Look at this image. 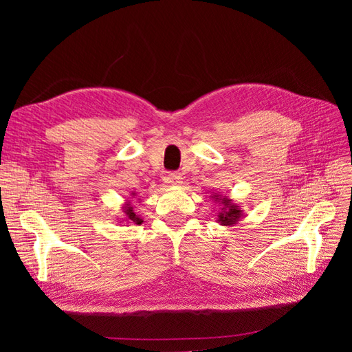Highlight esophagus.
Returning <instances> with one entry per match:
<instances>
[{
  "label": "esophagus",
  "instance_id": "1",
  "mask_svg": "<svg viewBox=\"0 0 352 352\" xmlns=\"http://www.w3.org/2000/svg\"><path fill=\"white\" fill-rule=\"evenodd\" d=\"M167 182H168L170 185H175V186H177V185L182 184V175L177 173V172L168 173V175H167Z\"/></svg>",
  "mask_w": 352,
  "mask_h": 352
}]
</instances>
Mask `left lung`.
I'll return each mask as SVG.
<instances>
[{"instance_id": "1", "label": "left lung", "mask_w": 352, "mask_h": 352, "mask_svg": "<svg viewBox=\"0 0 352 352\" xmlns=\"http://www.w3.org/2000/svg\"><path fill=\"white\" fill-rule=\"evenodd\" d=\"M210 198L214 199V202H217L220 207L216 221L220 223L221 226H235L243 216V210L241 208V206L238 202L232 201L228 195H223L220 192L219 194L212 192Z\"/></svg>"}]
</instances>
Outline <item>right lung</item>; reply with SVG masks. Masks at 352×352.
<instances>
[{
    "mask_svg": "<svg viewBox=\"0 0 352 352\" xmlns=\"http://www.w3.org/2000/svg\"><path fill=\"white\" fill-rule=\"evenodd\" d=\"M136 198V192H132L131 197L126 199V202L123 204V219H120L122 221H126L127 225H141V223L144 221L140 216L136 214L135 212V207L132 206V201ZM136 202H140V198H138ZM120 221V223H122Z\"/></svg>",
    "mask_w": 352,
    "mask_h": 352,
    "instance_id": "1",
    "label": "right lung"
}]
</instances>
